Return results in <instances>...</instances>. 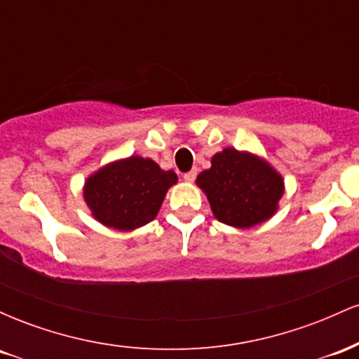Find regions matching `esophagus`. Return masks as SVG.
<instances>
[{"instance_id": "1", "label": "esophagus", "mask_w": 359, "mask_h": 359, "mask_svg": "<svg viewBox=\"0 0 359 359\" xmlns=\"http://www.w3.org/2000/svg\"><path fill=\"white\" fill-rule=\"evenodd\" d=\"M196 177H197V172H196V170L185 172V174H184V180H185V182H194V180H196Z\"/></svg>"}]
</instances>
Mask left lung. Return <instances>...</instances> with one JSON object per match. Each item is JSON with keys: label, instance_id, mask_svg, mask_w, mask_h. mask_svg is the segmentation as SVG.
I'll use <instances>...</instances> for the list:
<instances>
[{"label": "left lung", "instance_id": "obj_1", "mask_svg": "<svg viewBox=\"0 0 359 359\" xmlns=\"http://www.w3.org/2000/svg\"><path fill=\"white\" fill-rule=\"evenodd\" d=\"M214 216L234 228H251L269 219L283 194L282 177L269 163L234 148L211 160V168L197 177Z\"/></svg>", "mask_w": 359, "mask_h": 359}]
</instances>
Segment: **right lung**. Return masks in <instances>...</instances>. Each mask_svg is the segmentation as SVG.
Returning <instances> with one entry per match:
<instances>
[{"mask_svg":"<svg viewBox=\"0 0 359 359\" xmlns=\"http://www.w3.org/2000/svg\"><path fill=\"white\" fill-rule=\"evenodd\" d=\"M175 182V172H163L150 158L130 156L89 177L84 197L97 221L130 231L154 219Z\"/></svg>","mask_w":359,"mask_h":359,"instance_id":"1","label":"right lung"}]
</instances>
